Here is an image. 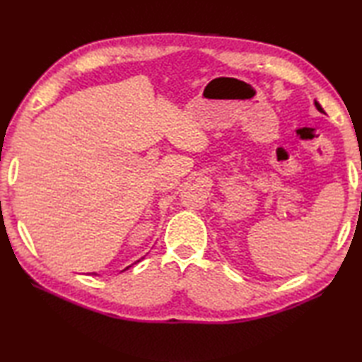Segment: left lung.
<instances>
[{
    "label": "left lung",
    "mask_w": 362,
    "mask_h": 362,
    "mask_svg": "<svg viewBox=\"0 0 362 362\" xmlns=\"http://www.w3.org/2000/svg\"><path fill=\"white\" fill-rule=\"evenodd\" d=\"M314 105H316V109H317L320 113H325V112H324V109H322V105H320L317 101H314Z\"/></svg>",
    "instance_id": "obj_1"
}]
</instances>
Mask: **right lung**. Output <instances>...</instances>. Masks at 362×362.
<instances>
[{"label": "right lung", "instance_id": "obj_1", "mask_svg": "<svg viewBox=\"0 0 362 362\" xmlns=\"http://www.w3.org/2000/svg\"><path fill=\"white\" fill-rule=\"evenodd\" d=\"M138 261H140V259H138ZM138 261H135V263H134V264H136V263H138ZM134 264H130V266H134ZM130 266H127L126 269H129ZM126 269H122V271H126ZM122 271H121V272H122ZM93 274H95V272H93ZM95 275H96V274H95Z\"/></svg>", "mask_w": 362, "mask_h": 362}]
</instances>
